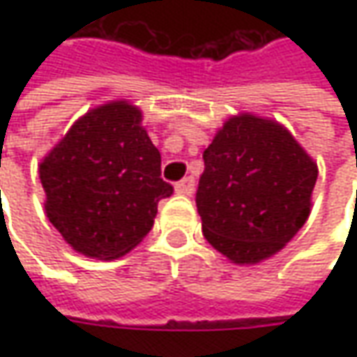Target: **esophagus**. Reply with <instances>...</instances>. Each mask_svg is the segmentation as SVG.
<instances>
[{"mask_svg":"<svg viewBox=\"0 0 357 357\" xmlns=\"http://www.w3.org/2000/svg\"><path fill=\"white\" fill-rule=\"evenodd\" d=\"M174 190H176L178 195H186V197H190V195L195 192V178H192V176H186V178L181 181V183H176Z\"/></svg>","mask_w":357,"mask_h":357,"instance_id":"esophagus-1","label":"esophagus"}]
</instances>
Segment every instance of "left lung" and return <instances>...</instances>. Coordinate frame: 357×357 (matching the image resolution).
<instances>
[{"mask_svg":"<svg viewBox=\"0 0 357 357\" xmlns=\"http://www.w3.org/2000/svg\"><path fill=\"white\" fill-rule=\"evenodd\" d=\"M202 157V232L230 262L258 264L278 254L308 220L318 165L278 121L232 115Z\"/></svg>","mask_w":357,"mask_h":357,"instance_id":"1","label":"left lung"}]
</instances>
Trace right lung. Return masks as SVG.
I'll use <instances>...</instances> for the list:
<instances>
[{"label":"right lung","instance_id":"right-lung-1","mask_svg":"<svg viewBox=\"0 0 357 357\" xmlns=\"http://www.w3.org/2000/svg\"><path fill=\"white\" fill-rule=\"evenodd\" d=\"M45 214L63 240L87 258L115 260L155 225L172 195L143 111L125 99L89 109L39 162Z\"/></svg>","mask_w":357,"mask_h":357}]
</instances>
